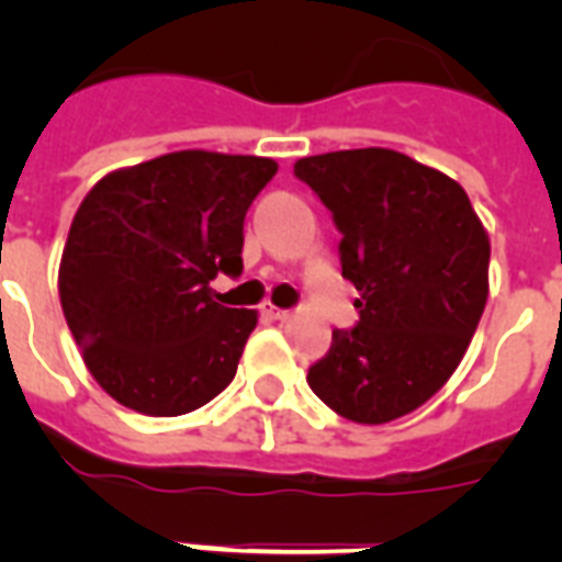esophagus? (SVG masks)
I'll use <instances>...</instances> for the list:
<instances>
[{
    "instance_id": "1",
    "label": "esophagus",
    "mask_w": 562,
    "mask_h": 562,
    "mask_svg": "<svg viewBox=\"0 0 562 562\" xmlns=\"http://www.w3.org/2000/svg\"><path fill=\"white\" fill-rule=\"evenodd\" d=\"M259 312H262L265 317H271V321H285V317H289V312H285V308H277V306H271V303H262V308H259Z\"/></svg>"
}]
</instances>
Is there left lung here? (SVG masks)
Instances as JSON below:
<instances>
[{
	"instance_id": "left-lung-1",
	"label": "left lung",
	"mask_w": 562,
	"mask_h": 562,
	"mask_svg": "<svg viewBox=\"0 0 562 562\" xmlns=\"http://www.w3.org/2000/svg\"><path fill=\"white\" fill-rule=\"evenodd\" d=\"M294 175L333 212L359 324L335 329L306 382L364 426L405 417L461 364L487 303L490 238L443 171L391 148L303 157Z\"/></svg>"
}]
</instances>
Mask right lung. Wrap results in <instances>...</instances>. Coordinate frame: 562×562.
<instances>
[{
    "instance_id": "right-lung-1",
    "label": "right lung",
    "mask_w": 562,
    "mask_h": 562,
    "mask_svg": "<svg viewBox=\"0 0 562 562\" xmlns=\"http://www.w3.org/2000/svg\"><path fill=\"white\" fill-rule=\"evenodd\" d=\"M277 175L268 157L178 151L110 171L75 212L60 306L95 382L148 417L218 396L256 326L215 303L210 282L241 273L245 215Z\"/></svg>"
}]
</instances>
